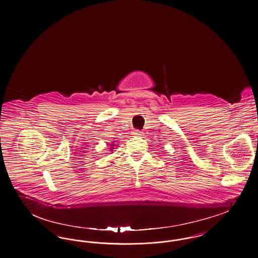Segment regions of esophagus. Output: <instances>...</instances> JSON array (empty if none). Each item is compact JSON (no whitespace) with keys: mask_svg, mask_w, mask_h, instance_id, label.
<instances>
[{"mask_svg":"<svg viewBox=\"0 0 258 258\" xmlns=\"http://www.w3.org/2000/svg\"><path fill=\"white\" fill-rule=\"evenodd\" d=\"M134 134H135V135H138V136H141V135H142V133H141L140 131H137V130L135 131V133H134Z\"/></svg>","mask_w":258,"mask_h":258,"instance_id":"34e87169","label":"esophagus"}]
</instances>
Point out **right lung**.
I'll use <instances>...</instances> for the list:
<instances>
[{
  "label": "right lung",
  "instance_id": "add662e5",
  "mask_svg": "<svg viewBox=\"0 0 258 258\" xmlns=\"http://www.w3.org/2000/svg\"><path fill=\"white\" fill-rule=\"evenodd\" d=\"M114 147H116V146H115V144H113V143H111V144H110V152H113V151H114V149H116V148H114Z\"/></svg>",
  "mask_w": 258,
  "mask_h": 258
}]
</instances>
